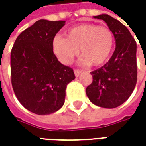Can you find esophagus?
Wrapping results in <instances>:
<instances>
[{"label":"esophagus","mask_w":146,"mask_h":146,"mask_svg":"<svg viewBox=\"0 0 146 146\" xmlns=\"http://www.w3.org/2000/svg\"><path fill=\"white\" fill-rule=\"evenodd\" d=\"M74 72H75V76H76V77H78V76L80 75V73H81L82 71L80 70H79V69H75V70H74Z\"/></svg>","instance_id":"esophagus-1"}]
</instances>
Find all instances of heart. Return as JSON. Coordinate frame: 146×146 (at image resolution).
<instances>
[{
  "label": "heart",
  "instance_id": "b5f03b06",
  "mask_svg": "<svg viewBox=\"0 0 146 146\" xmlns=\"http://www.w3.org/2000/svg\"><path fill=\"white\" fill-rule=\"evenodd\" d=\"M115 43L114 33L106 27L93 23L76 26L66 32V38L57 36L53 49L58 58L68 64L79 53L84 64L100 66L109 58Z\"/></svg>",
  "mask_w": 146,
  "mask_h": 146
}]
</instances>
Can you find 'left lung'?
<instances>
[{
    "instance_id": "left-lung-1",
    "label": "left lung",
    "mask_w": 146,
    "mask_h": 146,
    "mask_svg": "<svg viewBox=\"0 0 146 146\" xmlns=\"http://www.w3.org/2000/svg\"><path fill=\"white\" fill-rule=\"evenodd\" d=\"M102 19L114 33L116 47L109 62L91 72L93 82L86 88L88 98L94 105L115 108L125 102L137 80V42L128 29L108 14L94 16Z\"/></svg>"
}]
</instances>
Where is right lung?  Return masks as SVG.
<instances>
[{
    "label": "right lung",
    "instance_id": "add662e5",
    "mask_svg": "<svg viewBox=\"0 0 146 146\" xmlns=\"http://www.w3.org/2000/svg\"><path fill=\"white\" fill-rule=\"evenodd\" d=\"M65 21H36L17 37L11 49V84L19 102L39 115L58 111L76 76L53 53V40Z\"/></svg>",
    "mask_w": 146,
    "mask_h": 146
}]
</instances>
